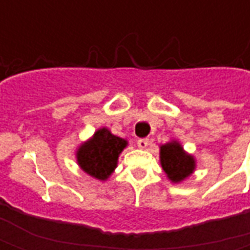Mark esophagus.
<instances>
[{
    "instance_id": "1",
    "label": "esophagus",
    "mask_w": 250,
    "mask_h": 250,
    "mask_svg": "<svg viewBox=\"0 0 250 250\" xmlns=\"http://www.w3.org/2000/svg\"><path fill=\"white\" fill-rule=\"evenodd\" d=\"M136 145H138V147H139V148L145 150V148H147V147H148V145H150V141H148L147 138H143V139H139V141L136 142Z\"/></svg>"
}]
</instances>
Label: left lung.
I'll list each match as a JSON object with an SVG mask.
<instances>
[{
    "instance_id": "obj_1",
    "label": "left lung",
    "mask_w": 250,
    "mask_h": 250,
    "mask_svg": "<svg viewBox=\"0 0 250 250\" xmlns=\"http://www.w3.org/2000/svg\"><path fill=\"white\" fill-rule=\"evenodd\" d=\"M161 165L167 178L179 184L193 174L195 168V159L185 151L182 145L177 141H171L161 146L159 151Z\"/></svg>"
}]
</instances>
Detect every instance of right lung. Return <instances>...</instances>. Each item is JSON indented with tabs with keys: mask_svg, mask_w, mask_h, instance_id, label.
I'll use <instances>...</instances> for the list:
<instances>
[{
	"mask_svg": "<svg viewBox=\"0 0 250 250\" xmlns=\"http://www.w3.org/2000/svg\"><path fill=\"white\" fill-rule=\"evenodd\" d=\"M127 145L125 139L111 134L108 128H99L89 141L82 143L77 148V163L88 175L105 181L114 173L120 152Z\"/></svg>",
	"mask_w": 250,
	"mask_h": 250,
	"instance_id": "add662e5",
	"label": "right lung"
}]
</instances>
